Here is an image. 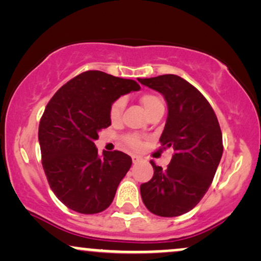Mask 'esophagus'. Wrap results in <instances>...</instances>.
<instances>
[{
    "mask_svg": "<svg viewBox=\"0 0 261 261\" xmlns=\"http://www.w3.org/2000/svg\"><path fill=\"white\" fill-rule=\"evenodd\" d=\"M131 158H133L134 164H136V163H139V162H141V157H139V155H136V154H134Z\"/></svg>",
    "mask_w": 261,
    "mask_h": 261,
    "instance_id": "esophagus-1",
    "label": "esophagus"
}]
</instances>
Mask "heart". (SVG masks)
Segmentation results:
<instances>
[{"label":"heart","mask_w":261,"mask_h":261,"mask_svg":"<svg viewBox=\"0 0 261 261\" xmlns=\"http://www.w3.org/2000/svg\"><path fill=\"white\" fill-rule=\"evenodd\" d=\"M140 101L141 104H142L145 112L147 113V115H151L152 113L155 112V110L164 108L163 101H162L161 98L154 94H151V93H146V94H143L142 97L140 98ZM124 108H125V100L122 99V98H119V99H116L112 104V107H110V110H109V116H110V121H112L113 124H119V122L121 121ZM125 142L133 148H140L141 145H142L141 139L137 136V135H127V136L125 137Z\"/></svg>","instance_id":"b5f03b06"}]
</instances>
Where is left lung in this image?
<instances>
[{
  "label": "left lung",
  "mask_w": 261,
  "mask_h": 261,
  "mask_svg": "<svg viewBox=\"0 0 261 261\" xmlns=\"http://www.w3.org/2000/svg\"><path fill=\"white\" fill-rule=\"evenodd\" d=\"M139 81L166 99L168 116L160 142L174 149L167 169L151 162L154 173L141 184V197L157 216H180L195 207L214 180L223 153L220 124L206 98L181 77Z\"/></svg>",
  "instance_id": "left-lung-1"
}]
</instances>
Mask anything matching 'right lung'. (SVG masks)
Returning a JSON list of instances; mask_svg holds the SVG:
<instances>
[{"instance_id": "obj_1", "label": "right lung", "mask_w": 261, "mask_h": 261, "mask_svg": "<svg viewBox=\"0 0 261 261\" xmlns=\"http://www.w3.org/2000/svg\"><path fill=\"white\" fill-rule=\"evenodd\" d=\"M140 88L134 80L86 71L47 103L38 134L43 168L54 194L68 208L92 215L113 202L133 160L120 151L99 155L94 141L101 128L112 125L114 101Z\"/></svg>"}]
</instances>
